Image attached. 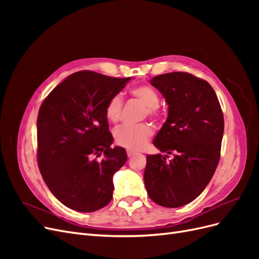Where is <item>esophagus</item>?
<instances>
[{"mask_svg": "<svg viewBox=\"0 0 259 259\" xmlns=\"http://www.w3.org/2000/svg\"><path fill=\"white\" fill-rule=\"evenodd\" d=\"M126 153H127V156H128V158H131V156L134 155L136 152H135V151H133V150H130V149H127V150H126Z\"/></svg>", "mask_w": 259, "mask_h": 259, "instance_id": "34e87169", "label": "esophagus"}]
</instances>
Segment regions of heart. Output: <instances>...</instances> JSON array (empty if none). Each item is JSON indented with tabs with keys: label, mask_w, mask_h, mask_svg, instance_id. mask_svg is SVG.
Wrapping results in <instances>:
<instances>
[{
	"label": "heart",
	"mask_w": 259,
	"mask_h": 259,
	"mask_svg": "<svg viewBox=\"0 0 259 259\" xmlns=\"http://www.w3.org/2000/svg\"><path fill=\"white\" fill-rule=\"evenodd\" d=\"M132 96L139 100L146 106V114L152 117H159V104L160 96L158 92L149 85H140L131 91ZM123 109V99L120 95L112 96L106 106L107 119L116 123L121 119ZM153 134V130L150 125L143 123L136 126H120L114 131L115 143L130 150H140L144 148L147 142Z\"/></svg>",
	"instance_id": "heart-1"
}]
</instances>
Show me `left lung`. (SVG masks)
<instances>
[{
  "label": "left lung",
  "mask_w": 259,
  "mask_h": 259,
  "mask_svg": "<svg viewBox=\"0 0 259 259\" xmlns=\"http://www.w3.org/2000/svg\"><path fill=\"white\" fill-rule=\"evenodd\" d=\"M150 83L168 105L167 119L153 145L174 158L166 162L160 153L147 155L144 182L156 204L180 207L199 197L215 173L224 115L209 83L190 73L156 75Z\"/></svg>",
  "instance_id": "8db88e82"
}]
</instances>
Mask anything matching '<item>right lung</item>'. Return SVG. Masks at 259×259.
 <instances>
[{
    "label": "right lung",
    "instance_id": "right-lung-1",
    "mask_svg": "<svg viewBox=\"0 0 259 259\" xmlns=\"http://www.w3.org/2000/svg\"><path fill=\"white\" fill-rule=\"evenodd\" d=\"M131 77L79 71L57 85L37 114V163L51 192L67 207L90 213L112 199L115 171L127 160L111 148L106 106ZM104 153L98 162L93 156Z\"/></svg>",
    "mask_w": 259,
    "mask_h": 259
}]
</instances>
